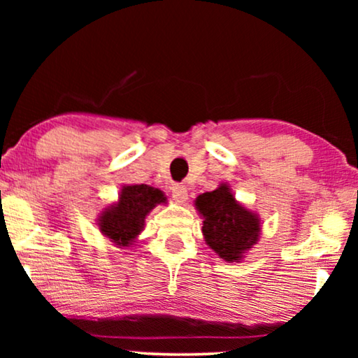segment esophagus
Listing matches in <instances>:
<instances>
[{"mask_svg":"<svg viewBox=\"0 0 358 358\" xmlns=\"http://www.w3.org/2000/svg\"><path fill=\"white\" fill-rule=\"evenodd\" d=\"M171 192H173V197L174 200H178V202H185V200H187V187L182 184L171 185Z\"/></svg>","mask_w":358,"mask_h":358,"instance_id":"esophagus-1","label":"esophagus"}]
</instances>
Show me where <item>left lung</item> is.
<instances>
[{
    "mask_svg": "<svg viewBox=\"0 0 358 358\" xmlns=\"http://www.w3.org/2000/svg\"><path fill=\"white\" fill-rule=\"evenodd\" d=\"M203 217L205 241L227 262H236L256 244L261 224L256 215L241 207L228 185L199 195L195 200Z\"/></svg>",
    "mask_w": 358,
    "mask_h": 358,
    "instance_id": "1",
    "label": "left lung"
}]
</instances>
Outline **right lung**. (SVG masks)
Wrapping results in <instances>:
<instances>
[{
    "mask_svg": "<svg viewBox=\"0 0 358 358\" xmlns=\"http://www.w3.org/2000/svg\"><path fill=\"white\" fill-rule=\"evenodd\" d=\"M166 202L159 189L150 185H125L119 203L106 210L99 220L101 231L114 239L119 246H127L143 229L145 217L156 203Z\"/></svg>",
    "mask_w": 358,
    "mask_h": 358,
    "instance_id": "1",
    "label": "right lung"
}]
</instances>
